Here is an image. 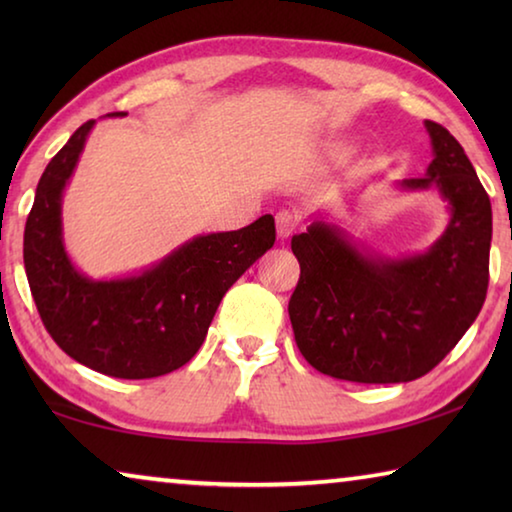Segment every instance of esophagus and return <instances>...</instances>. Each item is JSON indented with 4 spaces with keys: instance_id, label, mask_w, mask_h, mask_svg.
I'll use <instances>...</instances> for the list:
<instances>
[{
    "instance_id": "esophagus-1",
    "label": "esophagus",
    "mask_w": 512,
    "mask_h": 512,
    "mask_svg": "<svg viewBox=\"0 0 512 512\" xmlns=\"http://www.w3.org/2000/svg\"><path fill=\"white\" fill-rule=\"evenodd\" d=\"M296 225H298V216H296V214L289 212V210L277 212V216H275L277 237H280V239H287V237H291V235H293V230H296Z\"/></svg>"
}]
</instances>
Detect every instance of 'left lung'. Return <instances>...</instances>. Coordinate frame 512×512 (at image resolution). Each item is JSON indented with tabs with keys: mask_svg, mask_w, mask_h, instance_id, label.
I'll return each instance as SVG.
<instances>
[{
	"mask_svg": "<svg viewBox=\"0 0 512 512\" xmlns=\"http://www.w3.org/2000/svg\"><path fill=\"white\" fill-rule=\"evenodd\" d=\"M433 160L402 192H436L447 225L422 253L388 257L320 212L293 235L300 280L289 300L296 343L323 375L400 384L427 375L463 339L488 291L492 207L456 137L424 121Z\"/></svg>",
	"mask_w": 512,
	"mask_h": 512,
	"instance_id": "obj_1",
	"label": "left lung"
}]
</instances>
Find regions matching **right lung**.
I'll return each mask as SVG.
<instances>
[{"mask_svg": "<svg viewBox=\"0 0 512 512\" xmlns=\"http://www.w3.org/2000/svg\"><path fill=\"white\" fill-rule=\"evenodd\" d=\"M110 112L108 117H124ZM88 121L42 173L24 228V268L42 323L74 361L117 379L167 375L194 357L232 284L275 244V219L196 235L160 262L121 277H88L63 237V194L79 164Z\"/></svg>", "mask_w": 512, "mask_h": 512, "instance_id": "right-lung-1", "label": "right lung"}]
</instances>
